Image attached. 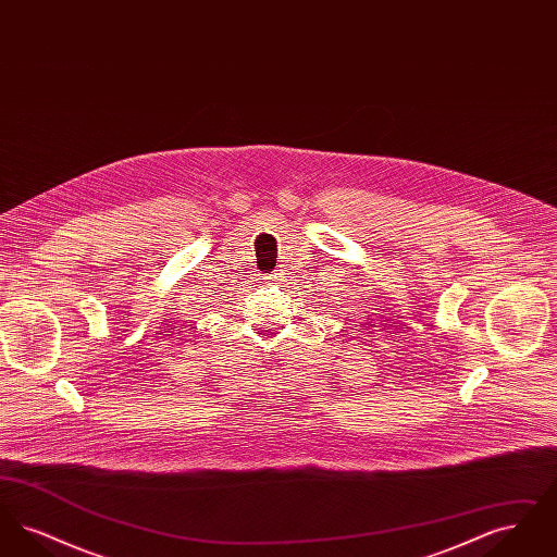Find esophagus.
<instances>
[{"mask_svg": "<svg viewBox=\"0 0 557 557\" xmlns=\"http://www.w3.org/2000/svg\"><path fill=\"white\" fill-rule=\"evenodd\" d=\"M277 277H280V275H277Z\"/></svg>", "mask_w": 557, "mask_h": 557, "instance_id": "1", "label": "esophagus"}]
</instances>
